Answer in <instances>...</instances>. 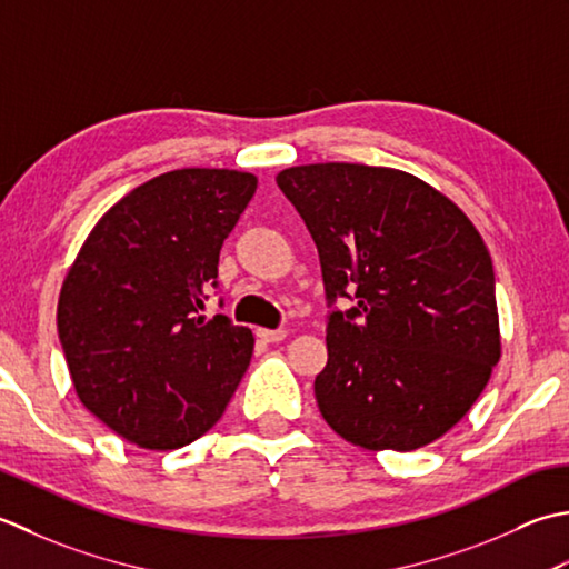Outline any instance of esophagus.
Masks as SVG:
<instances>
[{
	"label": "esophagus",
	"mask_w": 569,
	"mask_h": 569,
	"mask_svg": "<svg viewBox=\"0 0 569 569\" xmlns=\"http://www.w3.org/2000/svg\"><path fill=\"white\" fill-rule=\"evenodd\" d=\"M258 336L264 343H280L287 339V329H258Z\"/></svg>",
	"instance_id": "34e87169"
}]
</instances>
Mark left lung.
I'll return each mask as SVG.
<instances>
[{
  "label": "left lung",
  "instance_id": "1",
  "mask_svg": "<svg viewBox=\"0 0 569 569\" xmlns=\"http://www.w3.org/2000/svg\"><path fill=\"white\" fill-rule=\"evenodd\" d=\"M317 242L333 311L315 380L323 420L370 451L447 435L501 358L493 264L477 226L430 183L390 167L321 161L277 173Z\"/></svg>",
  "mask_w": 569,
  "mask_h": 569
}]
</instances>
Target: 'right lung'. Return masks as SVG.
I'll return each instance as SVG.
<instances>
[{
    "label": "right lung",
    "instance_id": "right-lung-1",
    "mask_svg": "<svg viewBox=\"0 0 569 569\" xmlns=\"http://www.w3.org/2000/svg\"><path fill=\"white\" fill-rule=\"evenodd\" d=\"M258 177L173 169L108 208L66 272L58 336L80 402L127 442L203 437L250 366L254 336L201 315L223 240Z\"/></svg>",
    "mask_w": 569,
    "mask_h": 569
}]
</instances>
